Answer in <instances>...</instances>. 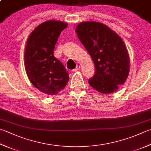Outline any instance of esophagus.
<instances>
[{
	"label": "esophagus",
	"instance_id": "1",
	"mask_svg": "<svg viewBox=\"0 0 151 151\" xmlns=\"http://www.w3.org/2000/svg\"><path fill=\"white\" fill-rule=\"evenodd\" d=\"M79 69H80V66H79V65H78L75 69H73L72 71H73V72H76V71H78Z\"/></svg>",
	"mask_w": 151,
	"mask_h": 151
}]
</instances>
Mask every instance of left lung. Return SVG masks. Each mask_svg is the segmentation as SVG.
Segmentation results:
<instances>
[{"mask_svg":"<svg viewBox=\"0 0 151 151\" xmlns=\"http://www.w3.org/2000/svg\"><path fill=\"white\" fill-rule=\"evenodd\" d=\"M76 31L95 64V74L88 80L89 83L102 93L116 91L129 72V55L122 39L99 22L80 23Z\"/></svg>","mask_w":151,"mask_h":151,"instance_id":"8db88e82","label":"left lung"}]
</instances>
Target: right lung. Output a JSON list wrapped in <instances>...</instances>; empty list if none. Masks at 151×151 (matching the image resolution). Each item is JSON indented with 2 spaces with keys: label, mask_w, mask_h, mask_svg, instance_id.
Wrapping results in <instances>:
<instances>
[{
  "label": "right lung",
  "mask_w": 151,
  "mask_h": 151,
  "mask_svg": "<svg viewBox=\"0 0 151 151\" xmlns=\"http://www.w3.org/2000/svg\"><path fill=\"white\" fill-rule=\"evenodd\" d=\"M68 24L50 20L38 25L30 34L25 46V70L30 81L40 91L55 95L66 87L69 73L54 56L58 37Z\"/></svg>",
  "instance_id": "add662e5"
}]
</instances>
